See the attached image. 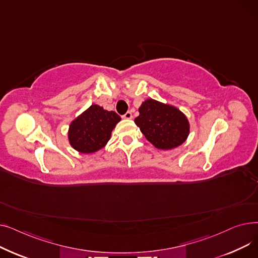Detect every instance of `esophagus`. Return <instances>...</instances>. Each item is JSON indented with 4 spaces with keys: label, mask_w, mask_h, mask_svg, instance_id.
Here are the masks:
<instances>
[{
    "label": "esophagus",
    "mask_w": 258,
    "mask_h": 258,
    "mask_svg": "<svg viewBox=\"0 0 258 258\" xmlns=\"http://www.w3.org/2000/svg\"><path fill=\"white\" fill-rule=\"evenodd\" d=\"M122 118H124V119H132V118H133V114H132L131 112H126L123 116H122Z\"/></svg>",
    "instance_id": "1"
}]
</instances>
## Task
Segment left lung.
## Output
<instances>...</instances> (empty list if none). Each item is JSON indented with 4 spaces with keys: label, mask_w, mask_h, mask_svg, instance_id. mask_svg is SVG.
<instances>
[{
    "label": "left lung",
    "mask_w": 258,
    "mask_h": 258,
    "mask_svg": "<svg viewBox=\"0 0 258 258\" xmlns=\"http://www.w3.org/2000/svg\"><path fill=\"white\" fill-rule=\"evenodd\" d=\"M138 111L135 123L156 148L170 151L187 140L190 124L178 107L150 98L141 103Z\"/></svg>",
    "instance_id": "obj_1"
}]
</instances>
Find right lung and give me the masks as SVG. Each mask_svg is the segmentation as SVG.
<instances>
[{
  "label": "right lung",
  "mask_w": 258,
  "mask_h": 258,
  "mask_svg": "<svg viewBox=\"0 0 258 258\" xmlns=\"http://www.w3.org/2000/svg\"><path fill=\"white\" fill-rule=\"evenodd\" d=\"M120 120V116L114 111L92 104L71 121L68 130V140L80 154L96 153L111 139L112 132Z\"/></svg>",
  "instance_id": "obj_1"
}]
</instances>
